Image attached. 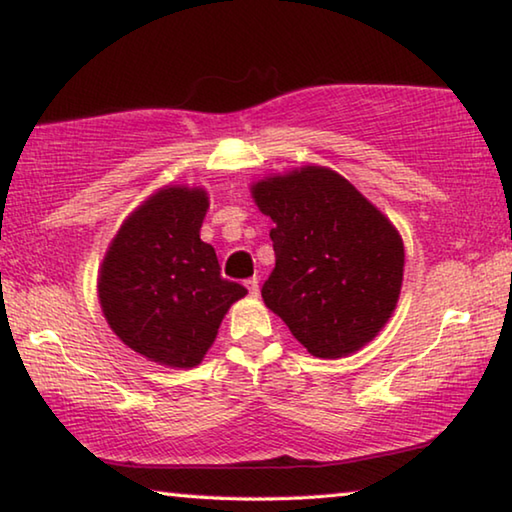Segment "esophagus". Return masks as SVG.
Here are the masks:
<instances>
[{
    "mask_svg": "<svg viewBox=\"0 0 512 512\" xmlns=\"http://www.w3.org/2000/svg\"><path fill=\"white\" fill-rule=\"evenodd\" d=\"M247 290L251 297H258V279L254 276V279H247Z\"/></svg>",
    "mask_w": 512,
    "mask_h": 512,
    "instance_id": "1",
    "label": "esophagus"
}]
</instances>
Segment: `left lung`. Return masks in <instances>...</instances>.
I'll return each mask as SVG.
<instances>
[{
  "label": "left lung",
  "instance_id": "8db88e82",
  "mask_svg": "<svg viewBox=\"0 0 512 512\" xmlns=\"http://www.w3.org/2000/svg\"><path fill=\"white\" fill-rule=\"evenodd\" d=\"M274 229L276 265L265 306L317 358H342L374 340L395 313L404 240L363 192L331 167L304 165L251 183Z\"/></svg>",
  "mask_w": 512,
  "mask_h": 512
}]
</instances>
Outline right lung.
Listing matches in <instances>:
<instances>
[{"mask_svg":"<svg viewBox=\"0 0 512 512\" xmlns=\"http://www.w3.org/2000/svg\"><path fill=\"white\" fill-rule=\"evenodd\" d=\"M199 186H163L122 222L99 265L97 297L111 331L152 363L190 370L204 360L238 299L215 249L199 238L208 211Z\"/></svg>","mask_w":512,"mask_h":512,"instance_id":"1","label":"right lung"}]
</instances>
